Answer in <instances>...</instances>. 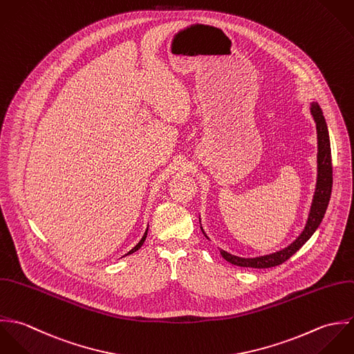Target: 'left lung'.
<instances>
[{
  "mask_svg": "<svg viewBox=\"0 0 354 354\" xmlns=\"http://www.w3.org/2000/svg\"><path fill=\"white\" fill-rule=\"evenodd\" d=\"M310 115L313 116V120L316 123V131H317V179H316V189L310 205V211L308 214L306 224L302 230V232L295 238L292 243H290L287 248H284L279 252L246 259V257H238L234 256L223 249L220 250V254L223 259L234 266L238 267H250V268H271L281 266L286 260H288L295 252H298L305 242L313 235V232L320 225L324 213L327 211L330 198H331V190H333V164H331V146H330V136L326 119L323 116V111L319 106L317 102H310ZM201 223V218H200ZM204 235V228L201 227ZM209 239V238H208Z\"/></svg>",
  "mask_w": 354,
  "mask_h": 354,
  "instance_id": "8db88e82",
  "label": "left lung"
}]
</instances>
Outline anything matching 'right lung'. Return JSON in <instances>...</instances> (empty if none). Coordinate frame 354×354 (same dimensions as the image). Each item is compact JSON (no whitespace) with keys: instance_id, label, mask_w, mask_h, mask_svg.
<instances>
[{"instance_id":"add662e5","label":"right lung","mask_w":354,"mask_h":354,"mask_svg":"<svg viewBox=\"0 0 354 354\" xmlns=\"http://www.w3.org/2000/svg\"><path fill=\"white\" fill-rule=\"evenodd\" d=\"M146 236H147V228H146V231H145V234H143V236H142L141 241H140V242H138V243H137V245H136V246H134V248H133V249H131V250H130L127 254H124V256H129V254H133L134 252H137V250L141 248L142 245H143V242H145Z\"/></svg>"}]
</instances>
